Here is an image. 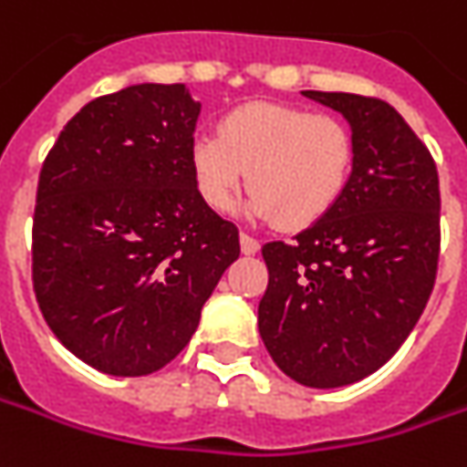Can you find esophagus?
<instances>
[{
    "instance_id": "34e87169",
    "label": "esophagus",
    "mask_w": 467,
    "mask_h": 467,
    "mask_svg": "<svg viewBox=\"0 0 467 467\" xmlns=\"http://www.w3.org/2000/svg\"><path fill=\"white\" fill-rule=\"evenodd\" d=\"M240 247H243V253H245V255H255V253L260 250V240H255L253 234L240 233Z\"/></svg>"
}]
</instances>
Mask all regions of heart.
Listing matches in <instances>:
<instances>
[{"label":"heart","mask_w":467,"mask_h":467,"mask_svg":"<svg viewBox=\"0 0 467 467\" xmlns=\"http://www.w3.org/2000/svg\"><path fill=\"white\" fill-rule=\"evenodd\" d=\"M353 168V130L335 114L294 104H240L222 117L217 135L192 145L193 183L209 207L233 209L250 186V214L275 217L288 230L337 207Z\"/></svg>","instance_id":"heart-1"}]
</instances>
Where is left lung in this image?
<instances>
[{"label":"left lung","mask_w":467,"mask_h":467,"mask_svg":"<svg viewBox=\"0 0 467 467\" xmlns=\"http://www.w3.org/2000/svg\"><path fill=\"white\" fill-rule=\"evenodd\" d=\"M304 97L345 114L355 168L327 217L291 243L263 245L258 329L288 379L337 389L379 370L427 306L440 260V181L427 145L391 104L342 91Z\"/></svg>","instance_id":"obj_1"}]
</instances>
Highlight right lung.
I'll use <instances>...</instances> for the list:
<instances>
[{"label": "right lung", "mask_w": 467, "mask_h": 467, "mask_svg": "<svg viewBox=\"0 0 467 467\" xmlns=\"http://www.w3.org/2000/svg\"><path fill=\"white\" fill-rule=\"evenodd\" d=\"M202 104L183 84L88 101L47 150L33 214V288L47 327L109 376L168 366L240 255L193 183Z\"/></svg>", "instance_id": "add662e5"}]
</instances>
